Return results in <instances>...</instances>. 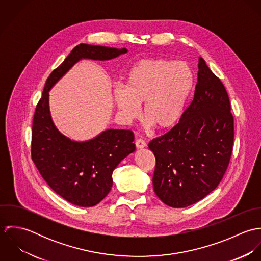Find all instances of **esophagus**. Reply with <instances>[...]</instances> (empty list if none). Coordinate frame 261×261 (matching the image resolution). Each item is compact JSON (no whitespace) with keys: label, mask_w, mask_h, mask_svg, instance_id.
Wrapping results in <instances>:
<instances>
[{"label":"esophagus","mask_w":261,"mask_h":261,"mask_svg":"<svg viewBox=\"0 0 261 261\" xmlns=\"http://www.w3.org/2000/svg\"><path fill=\"white\" fill-rule=\"evenodd\" d=\"M136 147H137V149H144V148H146L147 147V144H146V142L145 141H143L142 139H138L137 141H136Z\"/></svg>","instance_id":"1"}]
</instances>
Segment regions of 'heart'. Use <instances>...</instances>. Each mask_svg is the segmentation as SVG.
I'll use <instances>...</instances> for the list:
<instances>
[{
  "label": "heart",
  "mask_w": 261,
  "mask_h": 261,
  "mask_svg": "<svg viewBox=\"0 0 261 261\" xmlns=\"http://www.w3.org/2000/svg\"><path fill=\"white\" fill-rule=\"evenodd\" d=\"M194 86V74L184 61L146 58L138 61L127 73L124 88L114 89V101L127 119L140 114L159 130L170 129L182 118Z\"/></svg>",
  "instance_id": "1"
}]
</instances>
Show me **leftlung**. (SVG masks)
I'll return each instance as SVG.
<instances>
[{"mask_svg":"<svg viewBox=\"0 0 261 261\" xmlns=\"http://www.w3.org/2000/svg\"><path fill=\"white\" fill-rule=\"evenodd\" d=\"M198 68L194 98L179 123L149 144L155 156L153 191L173 208L193 205L215 190L232 154L229 96L202 57Z\"/></svg>","mask_w":261,"mask_h":261,"instance_id":"1","label":"left lung"}]
</instances>
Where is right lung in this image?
I'll return each instance as SVG.
<instances>
[{
  "label": "right lung",
  "instance_id": "right-lung-1",
  "mask_svg": "<svg viewBox=\"0 0 261 261\" xmlns=\"http://www.w3.org/2000/svg\"><path fill=\"white\" fill-rule=\"evenodd\" d=\"M127 49L79 44L48 77L33 118L31 155L50 188L79 207L98 204L112 190V172L136 150L134 133L110 128L97 137L76 142L55 126L49 110V91L81 59L111 60Z\"/></svg>",
  "mask_w": 261,
  "mask_h": 261
}]
</instances>
